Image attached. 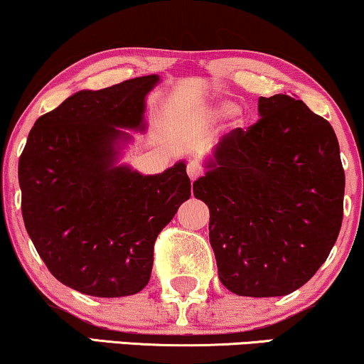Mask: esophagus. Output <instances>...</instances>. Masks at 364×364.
Listing matches in <instances>:
<instances>
[{
	"label": "esophagus",
	"mask_w": 364,
	"mask_h": 364,
	"mask_svg": "<svg viewBox=\"0 0 364 364\" xmlns=\"http://www.w3.org/2000/svg\"><path fill=\"white\" fill-rule=\"evenodd\" d=\"M187 173L191 177V181H197L202 176V167L197 162H188L187 165Z\"/></svg>",
	"instance_id": "obj_1"
}]
</instances>
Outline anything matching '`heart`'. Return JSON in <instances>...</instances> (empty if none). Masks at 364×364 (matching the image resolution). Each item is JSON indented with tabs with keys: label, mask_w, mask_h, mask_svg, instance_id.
<instances>
[{
	"label": "heart",
	"mask_w": 364,
	"mask_h": 364,
	"mask_svg": "<svg viewBox=\"0 0 364 364\" xmlns=\"http://www.w3.org/2000/svg\"><path fill=\"white\" fill-rule=\"evenodd\" d=\"M228 108H229V103L223 102V103H217L215 107H212V112H215V113H220V112L228 110ZM232 115H234V117H239V112H237V110H232Z\"/></svg>",
	"instance_id": "1"
}]
</instances>
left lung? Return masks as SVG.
Returning <instances> with one entry per match:
<instances>
[{"instance_id":"8db88e82","label":"left lung","mask_w":364,"mask_h":364,"mask_svg":"<svg viewBox=\"0 0 364 364\" xmlns=\"http://www.w3.org/2000/svg\"><path fill=\"white\" fill-rule=\"evenodd\" d=\"M259 119L219 141L193 196L210 212L219 279L237 296H286L323 266L343 223L333 127L304 102L259 98Z\"/></svg>"}]
</instances>
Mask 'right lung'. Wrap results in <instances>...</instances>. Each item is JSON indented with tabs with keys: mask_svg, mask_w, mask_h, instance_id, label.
I'll return each mask as SVG.
<instances>
[{
	"mask_svg": "<svg viewBox=\"0 0 364 364\" xmlns=\"http://www.w3.org/2000/svg\"><path fill=\"white\" fill-rule=\"evenodd\" d=\"M157 75L82 90L35 122L18 162L21 214L36 252L60 282L97 297L149 284L157 235L191 197L186 162L157 176L117 165L122 129L145 130Z\"/></svg>",
	"mask_w": 364,
	"mask_h": 364,
	"instance_id": "obj_1",
	"label": "right lung"
}]
</instances>
